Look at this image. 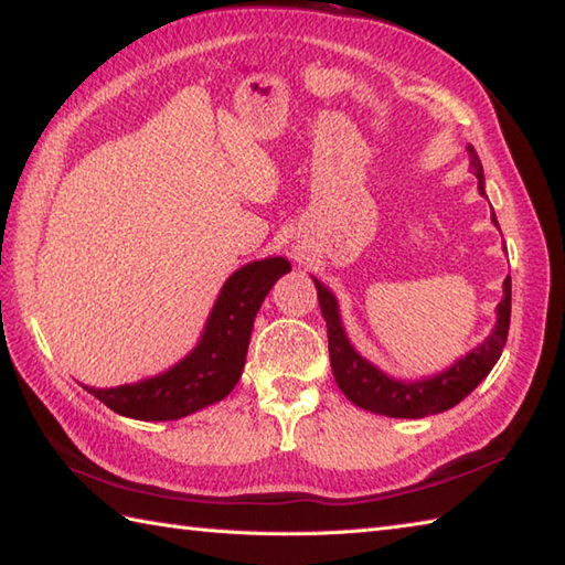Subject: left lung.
<instances>
[{
	"label": "left lung",
	"instance_id": "obj_1",
	"mask_svg": "<svg viewBox=\"0 0 565 565\" xmlns=\"http://www.w3.org/2000/svg\"><path fill=\"white\" fill-rule=\"evenodd\" d=\"M468 152H471V170L478 177V191L486 194L483 164L478 160L473 148H468ZM493 223L498 225L495 213H493ZM316 289H318V303L322 310V318H326V326H328L330 364H332L334 381H338L340 391L354 405L379 415L415 419V417H427V415L449 411V407L461 403L466 395L490 374V369L495 366V362L502 354V347L508 342L510 308H512L510 276L505 279V296H502V301L498 306V326L481 347H476L471 354H466L451 369L441 371L437 376H429L415 383L393 381L374 364H369L364 356H359L354 352V347L350 344V340H347V334L342 330L334 296L318 279H316Z\"/></svg>",
	"mask_w": 565,
	"mask_h": 565
}]
</instances>
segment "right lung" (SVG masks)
Masks as SVG:
<instances>
[{
  "label": "right lung",
  "mask_w": 565,
  "mask_h": 565,
  "mask_svg": "<svg viewBox=\"0 0 565 565\" xmlns=\"http://www.w3.org/2000/svg\"><path fill=\"white\" fill-rule=\"evenodd\" d=\"M291 269L284 257L252 262L225 281L199 347L164 374L116 388H87L114 413L134 419H177L223 401L243 374L257 310L274 281Z\"/></svg>",
  "instance_id": "1"
}]
</instances>
